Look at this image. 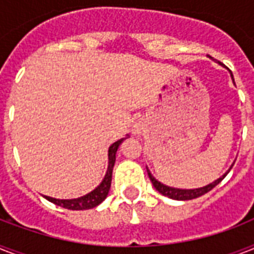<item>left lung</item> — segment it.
<instances>
[{"label":"left lung","mask_w":254,"mask_h":254,"mask_svg":"<svg viewBox=\"0 0 254 254\" xmlns=\"http://www.w3.org/2000/svg\"><path fill=\"white\" fill-rule=\"evenodd\" d=\"M231 75H232V73H231ZM233 165H235V163H233ZM231 169H232V167H231ZM227 174L228 173H225L223 177L219 178V179L213 182V183H209L208 186H204V187H200V189L181 190V189H173V187L162 185V183L157 181V179L151 175L150 171L147 170V175H149V178H150L151 183H153V186L155 187V190H158L159 192L162 193V195H165V196L170 197V199H175V200H191V199H196V197L204 195V193H207L208 191H211L215 186L219 185V183L224 179Z\"/></svg>","instance_id":"1"}]
</instances>
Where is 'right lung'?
Here are the masks:
<instances>
[{
  "instance_id": "1",
  "label": "right lung",
  "mask_w": 254,
  "mask_h": 254,
  "mask_svg": "<svg viewBox=\"0 0 254 254\" xmlns=\"http://www.w3.org/2000/svg\"><path fill=\"white\" fill-rule=\"evenodd\" d=\"M125 138H121L119 141H116L115 143H112L111 147H109V166H108L107 174H105V178L104 181L100 183V186H97L92 192L87 193L84 196L77 197V199H68V200H63V199H54V197L45 196L46 199L54 204L61 205L63 208L67 209H73V211H79V209H89L93 208L96 205H99L101 201L107 197L108 192H109V189H111L112 183V171H113V166H115L116 162V151L119 149L120 143L123 142Z\"/></svg>"
}]
</instances>
